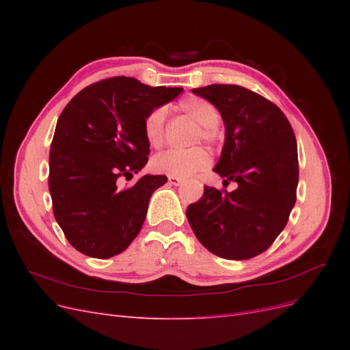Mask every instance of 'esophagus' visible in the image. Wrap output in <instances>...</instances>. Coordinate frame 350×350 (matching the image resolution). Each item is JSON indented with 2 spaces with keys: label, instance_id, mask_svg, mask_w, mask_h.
<instances>
[{
  "label": "esophagus",
  "instance_id": "34e87169",
  "mask_svg": "<svg viewBox=\"0 0 350 350\" xmlns=\"http://www.w3.org/2000/svg\"><path fill=\"white\" fill-rule=\"evenodd\" d=\"M167 181H169V184H171V185H179V184H183V179H179V178H174V176H169V179H167Z\"/></svg>",
  "mask_w": 350,
  "mask_h": 350
}]
</instances>
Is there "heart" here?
I'll return each mask as SVG.
<instances>
[{
	"instance_id": "1",
	"label": "heart",
	"mask_w": 350,
	"mask_h": 350,
	"mask_svg": "<svg viewBox=\"0 0 350 350\" xmlns=\"http://www.w3.org/2000/svg\"><path fill=\"white\" fill-rule=\"evenodd\" d=\"M175 109L187 115L189 120L198 124V131L196 134V143L203 140L207 144L215 146L221 139V129L219 125L220 112L216 105L211 102L197 98L187 96L178 100ZM143 130L147 142L153 147H161L165 143L166 131H165V112L161 108H156L147 113L143 122ZM211 163V157L203 147L179 152L169 150L153 157L152 167L153 171L162 175L174 176V178H189L206 169Z\"/></svg>"
}]
</instances>
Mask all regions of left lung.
<instances>
[{
  "label": "left lung",
  "mask_w": 350,
  "mask_h": 350,
  "mask_svg": "<svg viewBox=\"0 0 350 350\" xmlns=\"http://www.w3.org/2000/svg\"><path fill=\"white\" fill-rule=\"evenodd\" d=\"M193 93L216 105L226 135L215 172L235 181L228 193L204 185L187 208L197 239L226 260L258 256L279 237L296 201L298 146L278 105L237 84H210Z\"/></svg>",
  "instance_id": "1"
}]
</instances>
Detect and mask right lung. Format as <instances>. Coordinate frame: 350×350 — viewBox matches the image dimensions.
<instances>
[{"label": "right lung", "instance_id": "1", "mask_svg": "<svg viewBox=\"0 0 350 350\" xmlns=\"http://www.w3.org/2000/svg\"><path fill=\"white\" fill-rule=\"evenodd\" d=\"M181 92L118 76L84 88L61 112L48 185L59 228L84 256H118L139 235L149 200L167 178L144 175L124 188L120 179L129 181L149 161L143 130L147 113Z\"/></svg>", "mask_w": 350, "mask_h": 350}]
</instances>
